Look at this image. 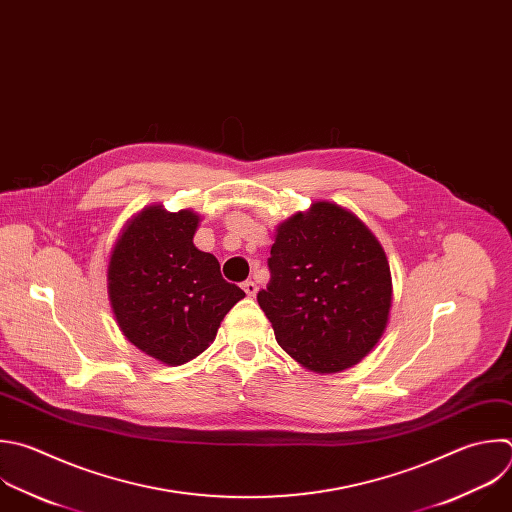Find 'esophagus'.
Wrapping results in <instances>:
<instances>
[{
  "instance_id": "obj_1",
  "label": "esophagus",
  "mask_w": 512,
  "mask_h": 512,
  "mask_svg": "<svg viewBox=\"0 0 512 512\" xmlns=\"http://www.w3.org/2000/svg\"><path fill=\"white\" fill-rule=\"evenodd\" d=\"M243 289H245V293H247V295H249V297H253V295H255V293H257V289H259V287H257V283H255V281H251V279H247V281H245V283H243Z\"/></svg>"
}]
</instances>
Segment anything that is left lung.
Masks as SVG:
<instances>
[{
	"label": "left lung",
	"mask_w": 512,
	"mask_h": 512,
	"mask_svg": "<svg viewBox=\"0 0 512 512\" xmlns=\"http://www.w3.org/2000/svg\"><path fill=\"white\" fill-rule=\"evenodd\" d=\"M271 279L257 301L277 344L303 368L335 374L364 360L388 325L392 275L374 233L317 201L277 227Z\"/></svg>",
	"instance_id": "left-lung-1"
}]
</instances>
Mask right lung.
<instances>
[{
    "label": "right lung",
    "mask_w": 512,
    "mask_h": 512,
    "mask_svg": "<svg viewBox=\"0 0 512 512\" xmlns=\"http://www.w3.org/2000/svg\"><path fill=\"white\" fill-rule=\"evenodd\" d=\"M199 221L189 209L146 207L124 227L108 263V297L120 331L168 366L203 354L245 297L223 279L217 257L195 247Z\"/></svg>",
    "instance_id": "add662e5"
}]
</instances>
